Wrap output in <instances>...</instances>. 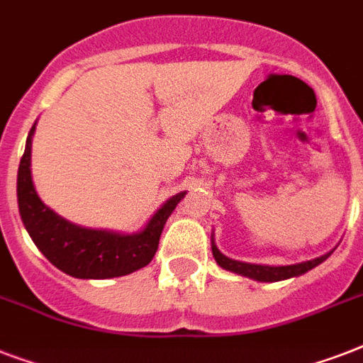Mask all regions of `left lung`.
I'll return each instance as SVG.
<instances>
[{
    "mask_svg": "<svg viewBox=\"0 0 363 363\" xmlns=\"http://www.w3.org/2000/svg\"><path fill=\"white\" fill-rule=\"evenodd\" d=\"M213 256H215L216 264L220 265V267H224V269L239 273V275L250 277V279H256V281H262V282H277V281H284V279H290V277L303 275V273H307L309 269H313V267H316L318 264H322L330 254H324V256H320V258L309 259V262H303V264L269 267V265L245 264V262H235V259L232 258H226V256L220 254V250L216 248L215 242H213Z\"/></svg>",
    "mask_w": 363,
    "mask_h": 363,
    "instance_id": "obj_1",
    "label": "left lung"
}]
</instances>
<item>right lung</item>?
Instances as JSON below:
<instances>
[{
    "label": "right lung",
    "instance_id": "right-lung-1",
    "mask_svg": "<svg viewBox=\"0 0 363 363\" xmlns=\"http://www.w3.org/2000/svg\"><path fill=\"white\" fill-rule=\"evenodd\" d=\"M30 130L26 150L22 154L16 181L18 209L26 230L50 264L77 279H111L141 269L152 262L158 250L160 235L165 222L184 198L177 194L158 209L147 228L135 235H118L104 230H86L64 220L50 211L37 196L31 181V135Z\"/></svg>",
    "mask_w": 363,
    "mask_h": 363
}]
</instances>
